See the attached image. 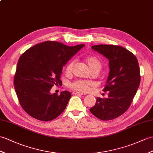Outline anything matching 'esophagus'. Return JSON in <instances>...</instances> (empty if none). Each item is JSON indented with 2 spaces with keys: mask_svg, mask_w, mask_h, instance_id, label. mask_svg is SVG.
<instances>
[{
  "mask_svg": "<svg viewBox=\"0 0 153 153\" xmlns=\"http://www.w3.org/2000/svg\"><path fill=\"white\" fill-rule=\"evenodd\" d=\"M72 94H80V95H83V93H79V92H76V91H74L72 93Z\"/></svg>",
  "mask_w": 153,
  "mask_h": 153,
  "instance_id": "esophagus-1",
  "label": "esophagus"
}]
</instances>
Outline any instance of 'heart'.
<instances>
[{
	"label": "heart",
	"instance_id": "obj_1",
	"mask_svg": "<svg viewBox=\"0 0 153 153\" xmlns=\"http://www.w3.org/2000/svg\"><path fill=\"white\" fill-rule=\"evenodd\" d=\"M86 61L91 70L93 71L99 72L102 68V62L98 58L94 56H88L86 59ZM76 60H72L70 61L66 66L65 72L66 74H70L72 72L74 66L75 65ZM94 86V83L90 81H85L78 79L70 84V87L72 89L81 92V93H86L89 91L90 88Z\"/></svg>",
	"mask_w": 153,
	"mask_h": 153
}]
</instances>
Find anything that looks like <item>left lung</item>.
Masks as SVG:
<instances>
[{"mask_svg":"<svg viewBox=\"0 0 153 153\" xmlns=\"http://www.w3.org/2000/svg\"><path fill=\"white\" fill-rule=\"evenodd\" d=\"M92 48L109 60L110 71L103 89L109 92L108 98L97 97L90 111L100 120H113L127 111L136 94L141 80L139 64L136 56L121 46L101 44Z\"/></svg>","mask_w":153,"mask_h":153,"instance_id":"obj_1","label":"left lung"}]
</instances>
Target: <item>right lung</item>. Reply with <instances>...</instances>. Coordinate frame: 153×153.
I'll list each match as a JSON object with an SVG mask.
<instances>
[{
    "label": "right lung",
    "mask_w": 153,
    "mask_h": 153,
    "mask_svg": "<svg viewBox=\"0 0 153 153\" xmlns=\"http://www.w3.org/2000/svg\"><path fill=\"white\" fill-rule=\"evenodd\" d=\"M84 46L45 41L20 56L13 83L19 104L30 116L42 121H50L65 109L72 97L70 92L51 94L50 90L53 85L62 83V66Z\"/></svg>",
    "instance_id": "obj_1"
}]
</instances>
